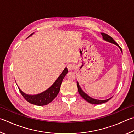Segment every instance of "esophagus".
Masks as SVG:
<instances>
[{"instance_id": "34e87169", "label": "esophagus", "mask_w": 134, "mask_h": 134, "mask_svg": "<svg viewBox=\"0 0 134 134\" xmlns=\"http://www.w3.org/2000/svg\"><path fill=\"white\" fill-rule=\"evenodd\" d=\"M74 68H75L74 65L72 64V63H69V64H68L67 66V68L69 70V71H71V70L73 69Z\"/></svg>"}]
</instances>
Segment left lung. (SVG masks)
<instances>
[{
	"mask_svg": "<svg viewBox=\"0 0 134 134\" xmlns=\"http://www.w3.org/2000/svg\"><path fill=\"white\" fill-rule=\"evenodd\" d=\"M101 35H102V37H103V39H104L105 41H106L107 42H109L110 43H112L113 44H116V45L118 46L119 49H121V52L122 51V49L120 48V46H119L118 44H117L116 42L114 41L112 38V37H111L110 36H109L108 35H107L106 34H105V33H101ZM77 86H78V92L80 95L86 101L88 102L89 103H90V104H95V105H98V104H103V103H105V102H107V101H108L109 100H110L111 99V98H109V99H106V100H98V99H93V98L90 97V96H88L86 93H85V92H83L82 91V90L80 86H79V83L78 82V81H77Z\"/></svg>",
	"mask_w": 134,
	"mask_h": 134,
	"instance_id": "8db88e82",
	"label": "left lung"
}]
</instances>
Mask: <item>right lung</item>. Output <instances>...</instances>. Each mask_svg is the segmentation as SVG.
I'll use <instances>...</instances> for the list:
<instances>
[{"label": "right lung", "instance_id": "obj_1", "mask_svg": "<svg viewBox=\"0 0 134 134\" xmlns=\"http://www.w3.org/2000/svg\"><path fill=\"white\" fill-rule=\"evenodd\" d=\"M32 34H33L30 35V36H31ZM67 73L68 69L67 68H65L62 72V74L60 75V76L58 77V79H56L53 85L50 88H48V90H46L44 92L41 93H39V94L30 95L26 94L24 92H23L20 90L19 88H18L19 90L20 93L23 96V97L27 102L30 103V104L37 105V106L46 105L47 104H49V103L52 101L56 97V96L58 95L59 92L61 83H62L63 79Z\"/></svg>", "mask_w": 134, "mask_h": 134}]
</instances>
